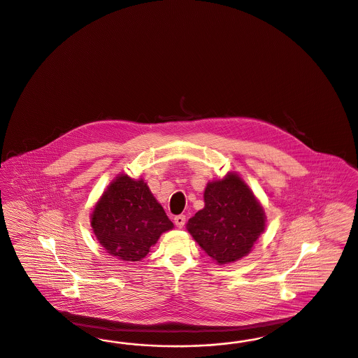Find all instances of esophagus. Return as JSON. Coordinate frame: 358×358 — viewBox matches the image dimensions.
<instances>
[{
	"label": "esophagus",
	"instance_id": "obj_1",
	"mask_svg": "<svg viewBox=\"0 0 358 358\" xmlns=\"http://www.w3.org/2000/svg\"><path fill=\"white\" fill-rule=\"evenodd\" d=\"M173 221H174L176 226H177L178 229H182V227H184V224H185L186 222V217L184 215V214H181V215H176Z\"/></svg>",
	"mask_w": 358,
	"mask_h": 358
}]
</instances>
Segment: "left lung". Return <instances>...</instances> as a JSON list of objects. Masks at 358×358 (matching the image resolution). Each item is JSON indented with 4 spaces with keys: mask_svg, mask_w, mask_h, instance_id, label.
I'll return each mask as SVG.
<instances>
[{
    "mask_svg": "<svg viewBox=\"0 0 358 358\" xmlns=\"http://www.w3.org/2000/svg\"><path fill=\"white\" fill-rule=\"evenodd\" d=\"M203 209L186 230L211 259L224 266L248 255L266 230V213L250 186L236 172L206 184Z\"/></svg>",
    "mask_w": 358,
    "mask_h": 358,
    "instance_id": "left-lung-1",
    "label": "left lung"
}]
</instances>
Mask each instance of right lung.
<instances>
[{"instance_id": "add662e5", "label": "right lung", "mask_w": 358, "mask_h": 358, "mask_svg": "<svg viewBox=\"0 0 358 358\" xmlns=\"http://www.w3.org/2000/svg\"><path fill=\"white\" fill-rule=\"evenodd\" d=\"M91 227L110 255L124 262H140L174 224L143 178L135 180L122 173L95 203Z\"/></svg>"}]
</instances>
